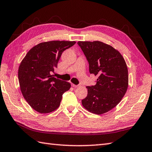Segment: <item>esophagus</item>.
I'll use <instances>...</instances> for the list:
<instances>
[{
	"mask_svg": "<svg viewBox=\"0 0 152 152\" xmlns=\"http://www.w3.org/2000/svg\"><path fill=\"white\" fill-rule=\"evenodd\" d=\"M72 87H74V88H78V87H79V85H75V84H72Z\"/></svg>",
	"mask_w": 152,
	"mask_h": 152,
	"instance_id": "esophagus-1",
	"label": "esophagus"
}]
</instances>
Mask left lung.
<instances>
[{
  "label": "left lung",
  "instance_id": "obj_1",
  "mask_svg": "<svg viewBox=\"0 0 152 152\" xmlns=\"http://www.w3.org/2000/svg\"><path fill=\"white\" fill-rule=\"evenodd\" d=\"M78 44L89 62L90 73L97 76L96 85L86 87L88 96L82 104L92 113H105L119 103L126 92V62L117 50L102 41H78Z\"/></svg>",
  "mask_w": 152,
  "mask_h": 152
}]
</instances>
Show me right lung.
Listing matches in <instances>:
<instances>
[{"label":"right lung","instance_id":"add662e5","mask_svg":"<svg viewBox=\"0 0 152 152\" xmlns=\"http://www.w3.org/2000/svg\"><path fill=\"white\" fill-rule=\"evenodd\" d=\"M76 41L42 42L29 50L21 62L18 80L24 99L35 111L49 113L61 104L62 94L71 87L69 82L56 79L52 74L62 52Z\"/></svg>","mask_w":152,"mask_h":152}]
</instances>
